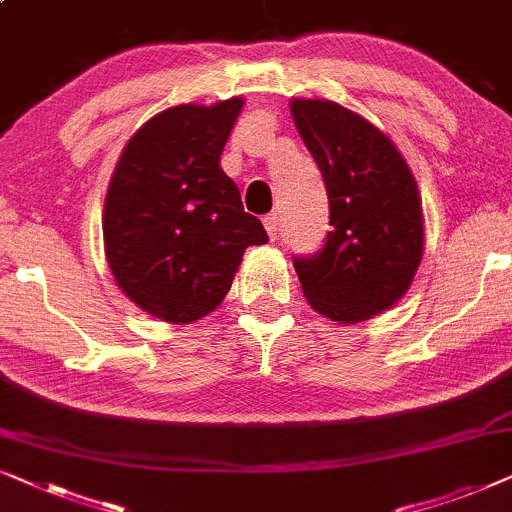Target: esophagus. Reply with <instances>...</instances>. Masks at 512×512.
I'll use <instances>...</instances> for the list:
<instances>
[{
  "mask_svg": "<svg viewBox=\"0 0 512 512\" xmlns=\"http://www.w3.org/2000/svg\"><path fill=\"white\" fill-rule=\"evenodd\" d=\"M262 222H264V229H267L269 238H271V241H274V238L278 236V229H281V220H278V215L271 213V215L264 217Z\"/></svg>",
  "mask_w": 512,
  "mask_h": 512,
  "instance_id": "1",
  "label": "esophagus"
}]
</instances>
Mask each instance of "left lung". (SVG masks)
I'll return each mask as SVG.
<instances>
[{"label":"left lung","mask_w":512,"mask_h":512,"mask_svg":"<svg viewBox=\"0 0 512 512\" xmlns=\"http://www.w3.org/2000/svg\"><path fill=\"white\" fill-rule=\"evenodd\" d=\"M292 119L330 203L325 248L295 260L306 302L339 325L388 311L424 257V210L405 156L384 131L339 102L292 98Z\"/></svg>","instance_id":"1"}]
</instances>
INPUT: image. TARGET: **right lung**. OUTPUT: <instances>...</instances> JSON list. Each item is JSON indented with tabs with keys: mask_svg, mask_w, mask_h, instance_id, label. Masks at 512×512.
<instances>
[{
	"mask_svg": "<svg viewBox=\"0 0 512 512\" xmlns=\"http://www.w3.org/2000/svg\"><path fill=\"white\" fill-rule=\"evenodd\" d=\"M243 98L145 121L109 180L102 238L114 283L163 323H196L227 297L248 245L267 243L220 166Z\"/></svg>",
	"mask_w": 512,
	"mask_h": 512,
	"instance_id": "right-lung-1",
	"label": "right lung"
}]
</instances>
